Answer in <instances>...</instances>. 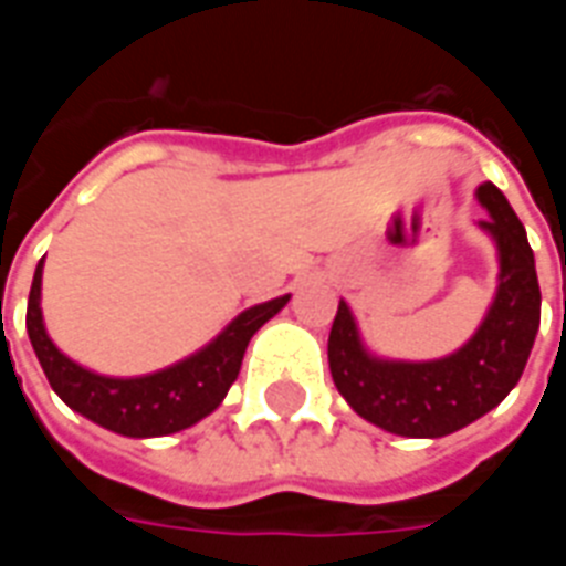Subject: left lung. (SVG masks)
I'll use <instances>...</instances> for the list:
<instances>
[{
  "label": "left lung",
  "instance_id": "left-lung-1",
  "mask_svg": "<svg viewBox=\"0 0 566 566\" xmlns=\"http://www.w3.org/2000/svg\"><path fill=\"white\" fill-rule=\"evenodd\" d=\"M475 197L488 211L479 227L497 245L500 275L470 343L439 360H381L360 343L348 303L339 300L333 318L327 360L336 388L357 416L397 437L437 439L473 424L518 385L534 348L539 282L527 233L491 181L479 185Z\"/></svg>",
  "mask_w": 566,
  "mask_h": 566
}]
</instances>
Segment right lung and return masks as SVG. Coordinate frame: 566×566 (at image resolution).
<instances>
[{"mask_svg":"<svg viewBox=\"0 0 566 566\" xmlns=\"http://www.w3.org/2000/svg\"><path fill=\"white\" fill-rule=\"evenodd\" d=\"M42 266L44 260H39L32 275L27 333L44 376L69 409L91 418L93 424L133 439L169 437L197 424L199 418L211 416L239 376L251 336L272 315H279L291 300V294H284L270 303L245 308L206 348H199L197 355L185 357L172 367L136 379H112L69 360L51 343L42 321Z\"/></svg>","mask_w":566,"mask_h":566,"instance_id":"add662e5","label":"right lung"}]
</instances>
